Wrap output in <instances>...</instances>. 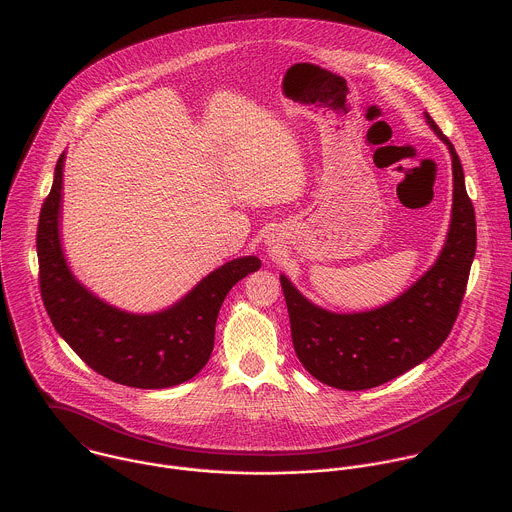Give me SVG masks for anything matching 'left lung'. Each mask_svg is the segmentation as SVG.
Returning a JSON list of instances; mask_svg holds the SVG:
<instances>
[{"instance_id":"1","label":"left lung","mask_w":512,"mask_h":512,"mask_svg":"<svg viewBox=\"0 0 512 512\" xmlns=\"http://www.w3.org/2000/svg\"><path fill=\"white\" fill-rule=\"evenodd\" d=\"M425 118L453 164L451 225L435 265L392 303L352 314L312 305L281 275L295 352L326 386L358 392L402 376L445 342L457 320L477 249L475 209L453 144L427 112Z\"/></svg>"}]
</instances>
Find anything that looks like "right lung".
I'll list each match as a JSON object with an SVG mask.
<instances>
[{
  "instance_id": "obj_1",
  "label": "right lung",
  "mask_w": 512,
  "mask_h": 512,
  "mask_svg": "<svg viewBox=\"0 0 512 512\" xmlns=\"http://www.w3.org/2000/svg\"><path fill=\"white\" fill-rule=\"evenodd\" d=\"M63 164L65 152L37 225L41 299L55 330L87 366L116 384L162 390L192 380L211 356L223 299L261 261L251 255L221 265L162 312L132 314L110 307L73 277L61 249Z\"/></svg>"
}]
</instances>
